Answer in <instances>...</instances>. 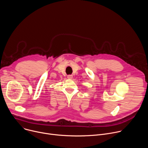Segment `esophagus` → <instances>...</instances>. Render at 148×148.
I'll return each mask as SVG.
<instances>
[{
	"mask_svg": "<svg viewBox=\"0 0 148 148\" xmlns=\"http://www.w3.org/2000/svg\"><path fill=\"white\" fill-rule=\"evenodd\" d=\"M73 75H69L68 76H67V78H69V79H72L73 78Z\"/></svg>",
	"mask_w": 148,
	"mask_h": 148,
	"instance_id": "34e87169",
	"label": "esophagus"
}]
</instances>
